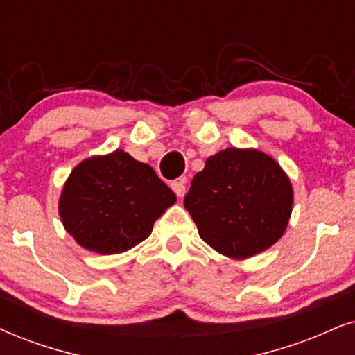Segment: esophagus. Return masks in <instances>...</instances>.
<instances>
[{
    "label": "esophagus",
    "mask_w": 355,
    "mask_h": 355,
    "mask_svg": "<svg viewBox=\"0 0 355 355\" xmlns=\"http://www.w3.org/2000/svg\"><path fill=\"white\" fill-rule=\"evenodd\" d=\"M172 190L175 191V195L177 196H183L185 195V191H187V187H185V182L183 180H173L172 182Z\"/></svg>",
    "instance_id": "obj_1"
}]
</instances>
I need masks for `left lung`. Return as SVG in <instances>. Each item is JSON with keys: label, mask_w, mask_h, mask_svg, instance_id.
I'll list each match as a JSON object with an SVG mask.
<instances>
[{"label": "left lung", "mask_w": 355, "mask_h": 355, "mask_svg": "<svg viewBox=\"0 0 355 355\" xmlns=\"http://www.w3.org/2000/svg\"><path fill=\"white\" fill-rule=\"evenodd\" d=\"M183 205L206 244L227 257L248 259L284 234L293 190L272 157L231 147L206 160Z\"/></svg>", "instance_id": "1"}]
</instances>
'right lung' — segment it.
<instances>
[{"label":"right lung","mask_w":355,"mask_h":355,"mask_svg":"<svg viewBox=\"0 0 355 355\" xmlns=\"http://www.w3.org/2000/svg\"><path fill=\"white\" fill-rule=\"evenodd\" d=\"M175 201V193L150 165L116 150L75 167L58 211L80 245L98 254H118L147 239L154 223Z\"/></svg>","instance_id":"obj_1"}]
</instances>
